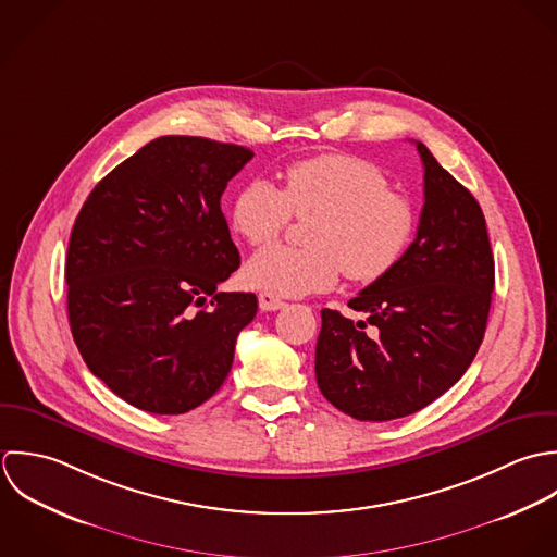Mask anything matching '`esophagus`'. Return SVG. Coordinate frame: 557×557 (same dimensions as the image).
Here are the masks:
<instances>
[{
  "instance_id": "34e87169",
  "label": "esophagus",
  "mask_w": 557,
  "mask_h": 557,
  "mask_svg": "<svg viewBox=\"0 0 557 557\" xmlns=\"http://www.w3.org/2000/svg\"><path fill=\"white\" fill-rule=\"evenodd\" d=\"M258 304H260V310H262V312H275V310H282V308L286 306L280 297H275V295H271V293H260Z\"/></svg>"
}]
</instances>
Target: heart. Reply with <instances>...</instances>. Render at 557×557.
Instances as JSON below:
<instances>
[{
    "instance_id": "b5f03b06",
    "label": "heart",
    "mask_w": 557,
    "mask_h": 557,
    "mask_svg": "<svg viewBox=\"0 0 557 557\" xmlns=\"http://www.w3.org/2000/svg\"><path fill=\"white\" fill-rule=\"evenodd\" d=\"M312 220L306 249L269 245L243 267V280L275 297H301L332 288L339 271L352 282H376L407 251L416 209L389 189L370 161L323 154L293 163L277 189L249 181L232 202V225L249 245L273 240L290 218Z\"/></svg>"
}]
</instances>
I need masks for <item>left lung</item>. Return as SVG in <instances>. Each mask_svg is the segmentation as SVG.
I'll return each instance as SVG.
<instances>
[{
  "mask_svg": "<svg viewBox=\"0 0 557 557\" xmlns=\"http://www.w3.org/2000/svg\"><path fill=\"white\" fill-rule=\"evenodd\" d=\"M416 146L424 165L416 240L348 301L366 321L321 312L317 383L361 422L411 416L445 394L471 366L491 310L495 260L482 209L422 141Z\"/></svg>",
  "mask_w": 557,
  "mask_h": 557,
  "instance_id": "1",
  "label": "left lung"
}]
</instances>
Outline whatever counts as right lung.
I'll return each mask as SVG.
<instances>
[{"instance_id":"obj_1","label":"right lung","mask_w":557,"mask_h":557,"mask_svg":"<svg viewBox=\"0 0 557 557\" xmlns=\"http://www.w3.org/2000/svg\"><path fill=\"white\" fill-rule=\"evenodd\" d=\"M251 157L207 137H157L113 168L75 220L71 332L90 372L141 411L207 403L256 317L253 293L218 290L240 264L222 194Z\"/></svg>"}]
</instances>
